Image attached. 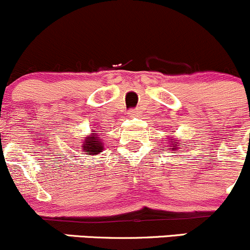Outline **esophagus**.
I'll return each mask as SVG.
<instances>
[{
    "mask_svg": "<svg viewBox=\"0 0 250 250\" xmlns=\"http://www.w3.org/2000/svg\"><path fill=\"white\" fill-rule=\"evenodd\" d=\"M129 115H130V116H138V115H139V110L138 109L129 110Z\"/></svg>",
    "mask_w": 250,
    "mask_h": 250,
    "instance_id": "34e87169",
    "label": "esophagus"
}]
</instances>
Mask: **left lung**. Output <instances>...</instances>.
Wrapping results in <instances>:
<instances>
[{
  "mask_svg": "<svg viewBox=\"0 0 250 250\" xmlns=\"http://www.w3.org/2000/svg\"><path fill=\"white\" fill-rule=\"evenodd\" d=\"M177 139H175V141H172V140H170L169 141V146H170V148H169V151H176V149L178 148V143H177Z\"/></svg>",
  "mask_w": 250,
  "mask_h": 250,
  "instance_id": "1",
  "label": "left lung"
}]
</instances>
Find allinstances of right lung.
I'll return each mask as SVG.
<instances>
[{
	"mask_svg": "<svg viewBox=\"0 0 250 250\" xmlns=\"http://www.w3.org/2000/svg\"><path fill=\"white\" fill-rule=\"evenodd\" d=\"M81 149L85 154H98L103 149V141H101L97 133H93L87 138L83 139Z\"/></svg>",
	"mask_w": 250,
	"mask_h": 250,
	"instance_id": "add662e5",
	"label": "right lung"
}]
</instances>
